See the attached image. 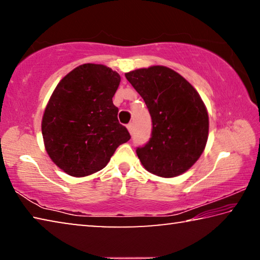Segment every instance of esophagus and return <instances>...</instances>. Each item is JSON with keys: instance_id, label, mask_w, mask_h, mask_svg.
Here are the masks:
<instances>
[{"instance_id": "1", "label": "esophagus", "mask_w": 260, "mask_h": 260, "mask_svg": "<svg viewBox=\"0 0 260 260\" xmlns=\"http://www.w3.org/2000/svg\"><path fill=\"white\" fill-rule=\"evenodd\" d=\"M127 128H128V132H129L131 134H133V132H134V125L132 124V122H131V124L127 125Z\"/></svg>"}]
</instances>
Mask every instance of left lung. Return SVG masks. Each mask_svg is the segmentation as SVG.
Masks as SVG:
<instances>
[{
	"label": "left lung",
	"instance_id": "left-lung-1",
	"mask_svg": "<svg viewBox=\"0 0 260 260\" xmlns=\"http://www.w3.org/2000/svg\"><path fill=\"white\" fill-rule=\"evenodd\" d=\"M151 116V138L136 149L144 169L162 178L182 174L204 151L209 116L200 94L182 76L166 67L125 74Z\"/></svg>",
	"mask_w": 260,
	"mask_h": 260
}]
</instances>
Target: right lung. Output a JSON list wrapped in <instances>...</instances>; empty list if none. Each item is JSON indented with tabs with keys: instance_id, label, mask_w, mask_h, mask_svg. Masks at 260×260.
Here are the masks:
<instances>
[{
	"instance_id": "1",
	"label": "right lung",
	"mask_w": 260,
	"mask_h": 260,
	"mask_svg": "<svg viewBox=\"0 0 260 260\" xmlns=\"http://www.w3.org/2000/svg\"><path fill=\"white\" fill-rule=\"evenodd\" d=\"M119 83V74L105 65L83 64L55 88L41 127L48 155L65 173L80 178L98 172L131 139L112 102Z\"/></svg>"
}]
</instances>
